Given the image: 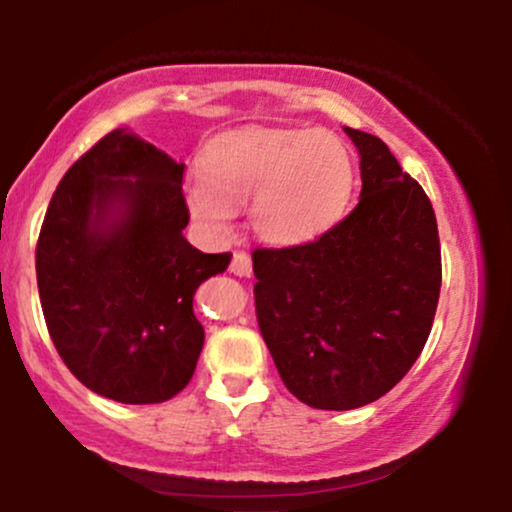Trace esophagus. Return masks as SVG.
<instances>
[{
  "instance_id": "1",
  "label": "esophagus",
  "mask_w": 512,
  "mask_h": 512,
  "mask_svg": "<svg viewBox=\"0 0 512 512\" xmlns=\"http://www.w3.org/2000/svg\"><path fill=\"white\" fill-rule=\"evenodd\" d=\"M231 272L238 276H250L252 274V260L245 250H233L231 257Z\"/></svg>"
}]
</instances>
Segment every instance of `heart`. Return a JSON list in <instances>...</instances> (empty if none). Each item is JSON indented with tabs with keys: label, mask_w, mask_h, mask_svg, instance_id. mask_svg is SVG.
I'll return each instance as SVG.
<instances>
[{
	"label": "heart",
	"mask_w": 512,
	"mask_h": 512,
	"mask_svg": "<svg viewBox=\"0 0 512 512\" xmlns=\"http://www.w3.org/2000/svg\"><path fill=\"white\" fill-rule=\"evenodd\" d=\"M204 175L187 182L192 216L226 233L250 204L252 228L274 245H303L342 219L354 192V158L325 129H250L207 151Z\"/></svg>",
	"instance_id": "b5f03b06"
}]
</instances>
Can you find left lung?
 Returning <instances> with one entry per match:
<instances>
[{"instance_id":"left-lung-1","label":"left lung","mask_w":512,"mask_h":512,"mask_svg":"<svg viewBox=\"0 0 512 512\" xmlns=\"http://www.w3.org/2000/svg\"><path fill=\"white\" fill-rule=\"evenodd\" d=\"M361 199L320 238L255 248V310L281 380L308 407L346 411L395 387L424 351L440 296L431 199L383 139L346 127Z\"/></svg>"}]
</instances>
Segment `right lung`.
I'll return each mask as SVG.
<instances>
[{
	"mask_svg": "<svg viewBox=\"0 0 512 512\" xmlns=\"http://www.w3.org/2000/svg\"><path fill=\"white\" fill-rule=\"evenodd\" d=\"M185 166L125 129L64 173L35 248L45 325L64 366L122 404H158L192 380L204 327L192 296L231 252L187 243Z\"/></svg>",
	"mask_w": 512,
	"mask_h": 512,
	"instance_id": "obj_1",
	"label": "right lung"
}]
</instances>
